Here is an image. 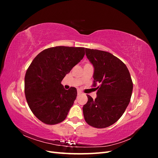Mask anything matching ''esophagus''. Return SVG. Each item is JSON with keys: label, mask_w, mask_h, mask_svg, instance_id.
I'll return each mask as SVG.
<instances>
[{"label": "esophagus", "mask_w": 158, "mask_h": 158, "mask_svg": "<svg viewBox=\"0 0 158 158\" xmlns=\"http://www.w3.org/2000/svg\"><path fill=\"white\" fill-rule=\"evenodd\" d=\"M81 94H82V92H81V91H80V90H78V92H77L78 95H80Z\"/></svg>", "instance_id": "1"}]
</instances>
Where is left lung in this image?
Returning <instances> with one entry per match:
<instances>
[{
  "instance_id": "obj_1",
  "label": "left lung",
  "mask_w": 158,
  "mask_h": 158,
  "mask_svg": "<svg viewBox=\"0 0 158 158\" xmlns=\"http://www.w3.org/2000/svg\"><path fill=\"white\" fill-rule=\"evenodd\" d=\"M85 55L94 67V84L97 83V98L87 95L83 106L85 122L95 128L112 125L121 117L131 101L133 84L130 73L123 62L110 52L85 49Z\"/></svg>"
}]
</instances>
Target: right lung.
<instances>
[{"label":"right lung","mask_w":158,"mask_h":158,"mask_svg":"<svg viewBox=\"0 0 158 158\" xmlns=\"http://www.w3.org/2000/svg\"><path fill=\"white\" fill-rule=\"evenodd\" d=\"M84 47L57 46L41 51L28 67L24 92L34 115L47 125L66 118L77 96L76 88L66 90L61 81L83 59Z\"/></svg>","instance_id":"add662e5"}]
</instances>
